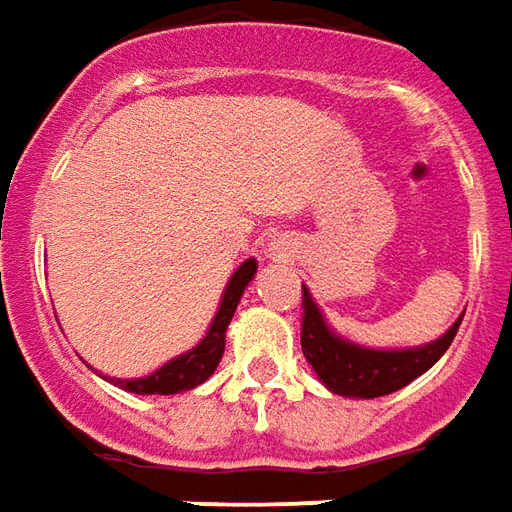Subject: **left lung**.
I'll list each match as a JSON object with an SVG mask.
<instances>
[{
	"label": "left lung",
	"mask_w": 512,
	"mask_h": 512,
	"mask_svg": "<svg viewBox=\"0 0 512 512\" xmlns=\"http://www.w3.org/2000/svg\"><path fill=\"white\" fill-rule=\"evenodd\" d=\"M300 308H303L300 344H303V355L308 364L314 366V372L333 394L364 397V400L391 394V391L408 386L413 378L424 375L441 355L447 353V347L463 322L460 317L441 339L427 347H419V350H366V347H355L328 331V325L322 322L320 308L314 306L306 286H303Z\"/></svg>",
	"instance_id": "obj_1"
}]
</instances>
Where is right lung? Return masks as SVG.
<instances>
[{
    "mask_svg": "<svg viewBox=\"0 0 512 512\" xmlns=\"http://www.w3.org/2000/svg\"><path fill=\"white\" fill-rule=\"evenodd\" d=\"M256 273V262L248 259V262L239 267L231 284H228L226 295H223V303H220V311H217L212 328L204 336V342L198 344L190 353L173 358L170 364H165L162 369H157L154 375L137 380H112L115 386H121L126 391H134V394H181V391H190L195 386H201L212 372L220 364L223 358V350H226V328L234 311H237V303L245 286L250 284V278Z\"/></svg>",
    "mask_w": 512,
    "mask_h": 512,
    "instance_id": "1",
    "label": "right lung"
}]
</instances>
